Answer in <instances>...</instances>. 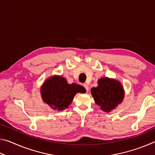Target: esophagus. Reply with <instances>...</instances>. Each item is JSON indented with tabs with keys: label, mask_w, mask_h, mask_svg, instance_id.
<instances>
[{
	"label": "esophagus",
	"mask_w": 155,
	"mask_h": 155,
	"mask_svg": "<svg viewBox=\"0 0 155 155\" xmlns=\"http://www.w3.org/2000/svg\"><path fill=\"white\" fill-rule=\"evenodd\" d=\"M83 86H84V87H85V88L86 89V91H89V86L87 85V84L84 83V84H83Z\"/></svg>",
	"instance_id": "34e87169"
}]
</instances>
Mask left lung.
Returning a JSON list of instances; mask_svg holds the SVG:
<instances>
[{
  "label": "left lung",
  "instance_id": "8db88e82",
  "mask_svg": "<svg viewBox=\"0 0 155 155\" xmlns=\"http://www.w3.org/2000/svg\"><path fill=\"white\" fill-rule=\"evenodd\" d=\"M91 94L100 109L109 113L122 103L125 91L119 81L102 77L98 80V86L91 89Z\"/></svg>",
  "mask_w": 155,
  "mask_h": 155
}]
</instances>
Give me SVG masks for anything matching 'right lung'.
Wrapping results in <instances>:
<instances>
[{"label":"right lung","mask_w":155,"mask_h":155,"mask_svg":"<svg viewBox=\"0 0 155 155\" xmlns=\"http://www.w3.org/2000/svg\"><path fill=\"white\" fill-rule=\"evenodd\" d=\"M85 91L83 86L74 83L69 84L66 78L59 75H54L47 78L40 88L44 103L57 111L68 108L76 94Z\"/></svg>","instance_id":"obj_1"}]
</instances>
